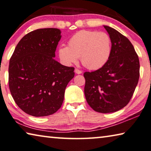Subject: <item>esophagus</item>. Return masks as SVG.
I'll list each match as a JSON object with an SVG mask.
<instances>
[{
    "label": "esophagus",
    "instance_id": "1",
    "mask_svg": "<svg viewBox=\"0 0 151 151\" xmlns=\"http://www.w3.org/2000/svg\"><path fill=\"white\" fill-rule=\"evenodd\" d=\"M75 73L76 74H81L82 73V71L80 70H78V69H75Z\"/></svg>",
    "mask_w": 151,
    "mask_h": 151
}]
</instances>
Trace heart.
Segmentation results:
<instances>
[{
	"label": "heart",
	"mask_w": 151,
	"mask_h": 151,
	"mask_svg": "<svg viewBox=\"0 0 151 151\" xmlns=\"http://www.w3.org/2000/svg\"><path fill=\"white\" fill-rule=\"evenodd\" d=\"M112 39L104 32L81 31L68 41V46L59 48V58L65 65L81 63L89 70H98L106 65L112 53Z\"/></svg>",
	"instance_id": "obj_1"
}]
</instances>
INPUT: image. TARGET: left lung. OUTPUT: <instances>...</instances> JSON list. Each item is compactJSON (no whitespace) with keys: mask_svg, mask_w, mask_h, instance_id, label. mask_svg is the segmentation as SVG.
<instances>
[{"mask_svg":"<svg viewBox=\"0 0 151 151\" xmlns=\"http://www.w3.org/2000/svg\"><path fill=\"white\" fill-rule=\"evenodd\" d=\"M112 39V53L106 65L85 72L84 93L96 112H115L125 107L134 93L139 79V59L128 39L116 29L104 25Z\"/></svg>","mask_w":151,"mask_h":151,"instance_id":"left-lung-1","label":"left lung"}]
</instances>
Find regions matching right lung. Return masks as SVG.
<instances>
[{"label": "right lung", "mask_w": 151, "mask_h": 151, "mask_svg": "<svg viewBox=\"0 0 151 151\" xmlns=\"http://www.w3.org/2000/svg\"><path fill=\"white\" fill-rule=\"evenodd\" d=\"M61 31L37 29L17 44L9 61V85L14 102L35 117L56 112L63 102L67 85L74 68L61 65L54 58Z\"/></svg>", "instance_id": "obj_1"}]
</instances>
